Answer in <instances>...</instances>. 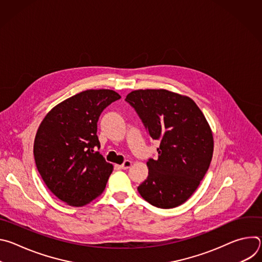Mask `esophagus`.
I'll list each match as a JSON object with an SVG mask.
<instances>
[{"mask_svg": "<svg viewBox=\"0 0 262 262\" xmlns=\"http://www.w3.org/2000/svg\"><path fill=\"white\" fill-rule=\"evenodd\" d=\"M130 166H132V162H130V161H125V162L120 166V168L123 169V170H127Z\"/></svg>", "mask_w": 262, "mask_h": 262, "instance_id": "34e87169", "label": "esophagus"}]
</instances>
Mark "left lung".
I'll return each mask as SVG.
<instances>
[{"label":"left lung","instance_id":"left-lung-1","mask_svg":"<svg viewBox=\"0 0 262 262\" xmlns=\"http://www.w3.org/2000/svg\"><path fill=\"white\" fill-rule=\"evenodd\" d=\"M125 101L160 141L159 157L148 160V176L138 186L140 195L159 208L179 206L197 190L212 159V133L203 113L190 97L164 89L136 90Z\"/></svg>","mask_w":262,"mask_h":262}]
</instances>
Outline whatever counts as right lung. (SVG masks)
I'll list each match as a JSON object with an SVG mask.
<instances>
[{"label": "right lung", "mask_w": 262, "mask_h": 262, "mask_svg": "<svg viewBox=\"0 0 262 262\" xmlns=\"http://www.w3.org/2000/svg\"><path fill=\"white\" fill-rule=\"evenodd\" d=\"M121 96L108 89L86 90L62 101L45 117L34 141V158L45 183L61 201L83 206L105 189L113 166L100 148L97 121Z\"/></svg>", "instance_id": "add662e5"}]
</instances>
